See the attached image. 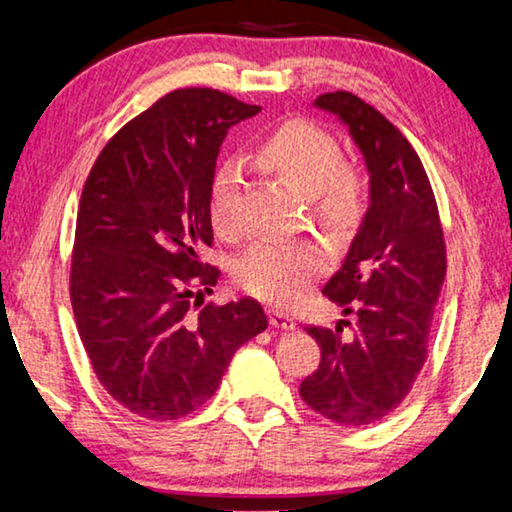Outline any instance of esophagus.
I'll list each match as a JSON object with an SVG mask.
<instances>
[{"label":"esophagus","instance_id":"esophagus-1","mask_svg":"<svg viewBox=\"0 0 512 512\" xmlns=\"http://www.w3.org/2000/svg\"><path fill=\"white\" fill-rule=\"evenodd\" d=\"M269 322H271L273 327H278V329H294L292 315H287L283 311H271L269 313Z\"/></svg>","mask_w":512,"mask_h":512}]
</instances>
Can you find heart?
<instances>
[{
    "instance_id": "1",
    "label": "heart",
    "mask_w": 512,
    "mask_h": 512,
    "mask_svg": "<svg viewBox=\"0 0 512 512\" xmlns=\"http://www.w3.org/2000/svg\"><path fill=\"white\" fill-rule=\"evenodd\" d=\"M257 160L304 194L315 218L329 232H352L369 211V181L343 162V148L327 129L311 120H287L257 143ZM239 164L227 160L211 183V220L220 234H236ZM327 259L306 241L259 239L239 257L234 278L243 290L269 304H292L313 278L325 271Z\"/></svg>"
}]
</instances>
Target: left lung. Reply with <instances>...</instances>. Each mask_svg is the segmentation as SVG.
<instances>
[{"label": "left lung", "mask_w": 512, "mask_h": 512, "mask_svg": "<svg viewBox=\"0 0 512 512\" xmlns=\"http://www.w3.org/2000/svg\"><path fill=\"white\" fill-rule=\"evenodd\" d=\"M315 106L348 125L369 169L371 204L322 290L343 315H355V329L345 338L350 320L306 327L322 357L299 394L327 420L364 427L390 415L422 371L448 269L445 239L427 171L406 136L352 92H327Z\"/></svg>", "instance_id": "obj_1"}]
</instances>
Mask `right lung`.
<instances>
[{
    "label": "right lung",
    "mask_w": 512,
    "mask_h": 512,
    "mask_svg": "<svg viewBox=\"0 0 512 512\" xmlns=\"http://www.w3.org/2000/svg\"><path fill=\"white\" fill-rule=\"evenodd\" d=\"M259 106L183 88L106 143L83 185L69 294L99 383L129 413L169 422L218 390L234 352L264 331L255 299L204 304L220 269L211 183L227 129Z\"/></svg>",
    "instance_id": "1"
}]
</instances>
